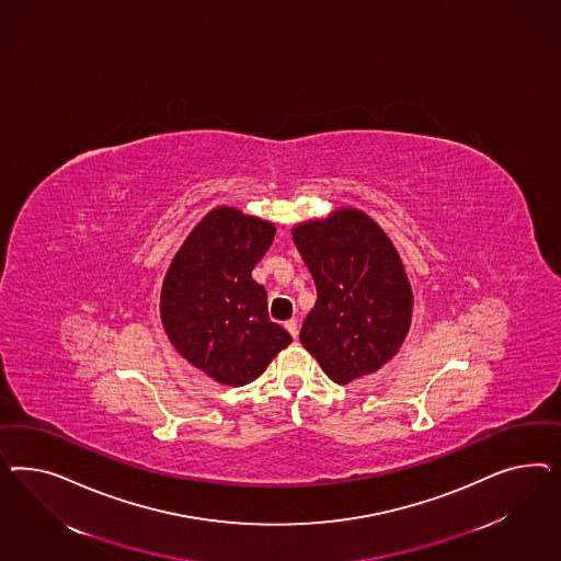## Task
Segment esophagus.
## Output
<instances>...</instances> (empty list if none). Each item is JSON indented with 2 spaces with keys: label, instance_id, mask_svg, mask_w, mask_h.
Returning a JSON list of instances; mask_svg holds the SVG:
<instances>
[{
  "label": "esophagus",
  "instance_id": "1",
  "mask_svg": "<svg viewBox=\"0 0 561 561\" xmlns=\"http://www.w3.org/2000/svg\"><path fill=\"white\" fill-rule=\"evenodd\" d=\"M286 329H288V333L294 337V340L298 337V321H296V319L288 321V323H286Z\"/></svg>",
  "mask_w": 561,
  "mask_h": 561
}]
</instances>
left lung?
Here are the masks:
<instances>
[{
  "instance_id": "8db88e82",
  "label": "left lung",
  "mask_w": 561,
  "mask_h": 561,
  "mask_svg": "<svg viewBox=\"0 0 561 561\" xmlns=\"http://www.w3.org/2000/svg\"><path fill=\"white\" fill-rule=\"evenodd\" d=\"M317 286L300 343L337 385L373 374L408 335L413 296L389 237L359 209L291 230Z\"/></svg>"
}]
</instances>
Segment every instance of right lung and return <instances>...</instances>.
<instances>
[{
  "label": "right lung",
  "mask_w": 561,
  "mask_h": 561,
  "mask_svg": "<svg viewBox=\"0 0 561 561\" xmlns=\"http://www.w3.org/2000/svg\"><path fill=\"white\" fill-rule=\"evenodd\" d=\"M273 237L270 221L234 207L211 209L164 277L160 314L169 340L221 385L253 382L291 341L284 327L272 323L267 291L251 275Z\"/></svg>",
  "instance_id": "1"
}]
</instances>
